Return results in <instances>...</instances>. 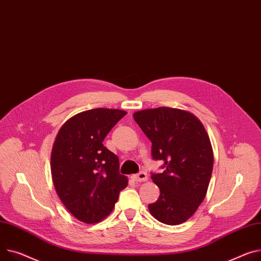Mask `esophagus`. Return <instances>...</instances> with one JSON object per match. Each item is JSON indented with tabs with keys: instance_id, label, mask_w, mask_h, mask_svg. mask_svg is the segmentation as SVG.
Listing matches in <instances>:
<instances>
[{
	"instance_id": "esophagus-1",
	"label": "esophagus",
	"mask_w": 261,
	"mask_h": 261,
	"mask_svg": "<svg viewBox=\"0 0 261 261\" xmlns=\"http://www.w3.org/2000/svg\"><path fill=\"white\" fill-rule=\"evenodd\" d=\"M133 180L134 181H137V182H142V181H147L148 180V175L146 172H140L138 174H135L132 176Z\"/></svg>"
}]
</instances>
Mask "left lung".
Wrapping results in <instances>:
<instances>
[{"label":"left lung","mask_w":261,"mask_h":261,"mask_svg":"<svg viewBox=\"0 0 261 261\" xmlns=\"http://www.w3.org/2000/svg\"><path fill=\"white\" fill-rule=\"evenodd\" d=\"M152 143V158L164 162V172L151 178L161 191L149 204L159 221L176 225L192 216L205 197L213 170V149L201 121L191 112L159 107L133 114Z\"/></svg>","instance_id":"1"}]
</instances>
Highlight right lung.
Listing matches in <instances>:
<instances>
[{"label": "right lung", "instance_id": "obj_1", "mask_svg": "<svg viewBox=\"0 0 261 261\" xmlns=\"http://www.w3.org/2000/svg\"><path fill=\"white\" fill-rule=\"evenodd\" d=\"M124 110L96 108L73 115L61 127L51 151V175L57 193L76 219L96 223L113 210L128 186L117 156L102 141Z\"/></svg>", "mask_w": 261, "mask_h": 261}]
</instances>
